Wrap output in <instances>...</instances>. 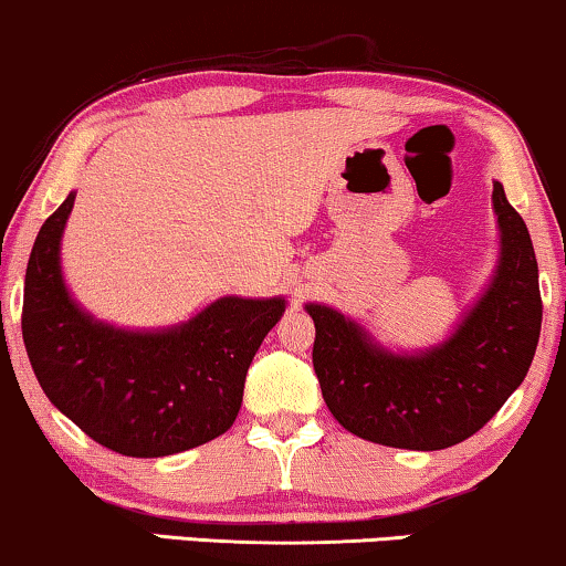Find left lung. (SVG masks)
Wrapping results in <instances>:
<instances>
[{
	"instance_id": "obj_1",
	"label": "left lung",
	"mask_w": 566,
	"mask_h": 566,
	"mask_svg": "<svg viewBox=\"0 0 566 566\" xmlns=\"http://www.w3.org/2000/svg\"><path fill=\"white\" fill-rule=\"evenodd\" d=\"M493 209L502 227L496 279L439 349L418 357L381 353L353 321L307 305L321 395L349 433L420 452L454 447L481 431L527 376L543 318L538 261L499 182Z\"/></svg>"
}]
</instances>
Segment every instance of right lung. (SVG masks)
Wrapping results in <instances>:
<instances>
[{
    "label": "right lung",
    "instance_id": "1",
    "mask_svg": "<svg viewBox=\"0 0 566 566\" xmlns=\"http://www.w3.org/2000/svg\"><path fill=\"white\" fill-rule=\"evenodd\" d=\"M75 196L44 221L23 290V342L56 410L85 436L127 457H167L234 423L245 374L284 300L224 297L190 324L127 334L96 324L70 300L60 238Z\"/></svg>",
    "mask_w": 566,
    "mask_h": 566
}]
</instances>
